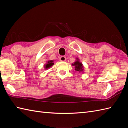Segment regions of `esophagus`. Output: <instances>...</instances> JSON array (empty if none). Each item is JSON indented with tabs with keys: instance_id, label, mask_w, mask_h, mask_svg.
Listing matches in <instances>:
<instances>
[{
	"instance_id": "esophagus-1",
	"label": "esophagus",
	"mask_w": 128,
	"mask_h": 128,
	"mask_svg": "<svg viewBox=\"0 0 128 128\" xmlns=\"http://www.w3.org/2000/svg\"><path fill=\"white\" fill-rule=\"evenodd\" d=\"M60 60L61 61H65L66 60V56H61L60 58Z\"/></svg>"
}]
</instances>
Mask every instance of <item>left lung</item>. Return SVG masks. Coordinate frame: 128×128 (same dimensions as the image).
Listing matches in <instances>:
<instances>
[{
    "label": "left lung",
    "instance_id": "8db88e82",
    "mask_svg": "<svg viewBox=\"0 0 128 128\" xmlns=\"http://www.w3.org/2000/svg\"><path fill=\"white\" fill-rule=\"evenodd\" d=\"M76 60L74 62L73 64H72V66H74L75 70L76 71L79 72V73L83 72H84V68H83V64L82 62L79 61V59L78 58H76Z\"/></svg>",
    "mask_w": 128,
    "mask_h": 128
}]
</instances>
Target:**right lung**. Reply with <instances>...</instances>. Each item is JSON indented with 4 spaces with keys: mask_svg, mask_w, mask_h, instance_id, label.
Here are the masks:
<instances>
[{
    "mask_svg": "<svg viewBox=\"0 0 128 128\" xmlns=\"http://www.w3.org/2000/svg\"><path fill=\"white\" fill-rule=\"evenodd\" d=\"M54 64V61L53 60H49L48 61V62H46V63L45 64H44V68L45 70L46 69H49L50 68L53 66V64Z\"/></svg>",
    "mask_w": 128,
    "mask_h": 128,
    "instance_id": "add662e5",
    "label": "right lung"
}]
</instances>
